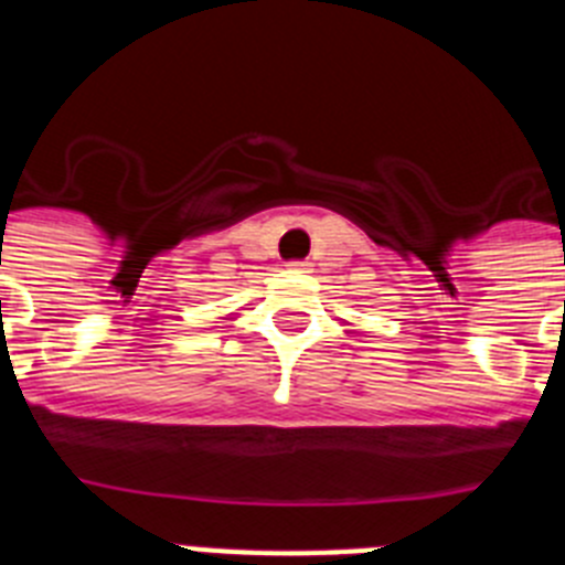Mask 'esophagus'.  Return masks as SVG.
I'll return each instance as SVG.
<instances>
[{"label":"esophagus","mask_w":565,"mask_h":565,"mask_svg":"<svg viewBox=\"0 0 565 565\" xmlns=\"http://www.w3.org/2000/svg\"><path fill=\"white\" fill-rule=\"evenodd\" d=\"M299 266H302V263H294V268H299Z\"/></svg>","instance_id":"1"}]
</instances>
